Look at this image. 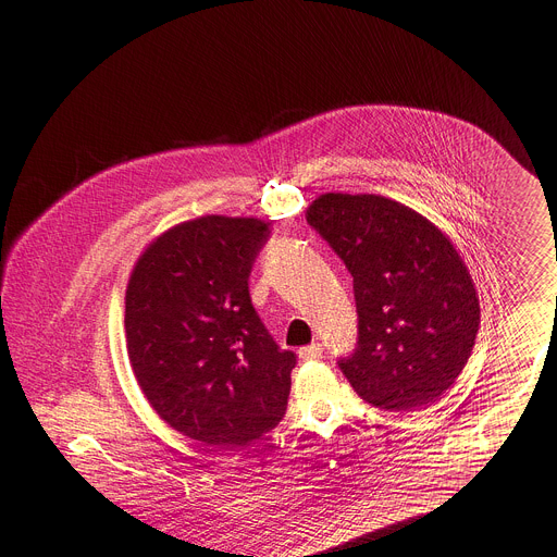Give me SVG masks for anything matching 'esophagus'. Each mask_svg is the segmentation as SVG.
<instances>
[{
	"label": "esophagus",
	"instance_id": "1",
	"mask_svg": "<svg viewBox=\"0 0 557 557\" xmlns=\"http://www.w3.org/2000/svg\"><path fill=\"white\" fill-rule=\"evenodd\" d=\"M300 358L302 360H315V358H322V345L320 343H313V345H307L300 349Z\"/></svg>",
	"mask_w": 557,
	"mask_h": 557
}]
</instances>
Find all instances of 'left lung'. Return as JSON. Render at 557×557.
<instances>
[{
	"mask_svg": "<svg viewBox=\"0 0 557 557\" xmlns=\"http://www.w3.org/2000/svg\"><path fill=\"white\" fill-rule=\"evenodd\" d=\"M307 221L354 277L358 338L338 367L356 394L381 410L434 403L461 374L479 329L476 290L450 239L376 195H322Z\"/></svg>",
	"mask_w": 557,
	"mask_h": 557,
	"instance_id": "left-lung-1",
	"label": "left lung"
}]
</instances>
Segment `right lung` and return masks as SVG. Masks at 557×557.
Here are the masks:
<instances>
[{
  "label": "right lung",
  "mask_w": 557,
  "mask_h": 557,
  "mask_svg": "<svg viewBox=\"0 0 557 557\" xmlns=\"http://www.w3.org/2000/svg\"><path fill=\"white\" fill-rule=\"evenodd\" d=\"M264 221L199 216L147 248L125 295L127 354L157 414L208 446L244 448L284 417L295 354L257 315L248 277Z\"/></svg>",
  "instance_id": "add662e5"
}]
</instances>
